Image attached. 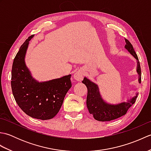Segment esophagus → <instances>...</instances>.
<instances>
[{
    "instance_id": "esophagus-1",
    "label": "esophagus",
    "mask_w": 151,
    "mask_h": 151,
    "mask_svg": "<svg viewBox=\"0 0 151 151\" xmlns=\"http://www.w3.org/2000/svg\"><path fill=\"white\" fill-rule=\"evenodd\" d=\"M73 77L76 81L78 82H81L84 77V72L82 70H78V71H76L75 74H74Z\"/></svg>"
}]
</instances>
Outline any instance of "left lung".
Here are the masks:
<instances>
[{
	"instance_id": "8db88e82",
	"label": "left lung",
	"mask_w": 151,
	"mask_h": 151,
	"mask_svg": "<svg viewBox=\"0 0 151 151\" xmlns=\"http://www.w3.org/2000/svg\"><path fill=\"white\" fill-rule=\"evenodd\" d=\"M125 41H126V45L124 47L125 49H127L137 60V72L139 76V82L141 83L142 71H141L138 57H137L132 45L130 43V41L126 39H125ZM82 83L84 84L88 88L86 104H87L89 112L93 115L95 119L99 121H110L123 116L127 114L129 109L135 103L136 98L137 97V93L135 97L127 101V102H122V103L117 105L108 104L101 98L100 94H99L97 85L91 82L86 77L82 81Z\"/></svg>"
}]
</instances>
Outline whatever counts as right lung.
<instances>
[{
    "instance_id": "obj_1",
    "label": "right lung",
    "mask_w": 151,
    "mask_h": 151,
    "mask_svg": "<svg viewBox=\"0 0 151 151\" xmlns=\"http://www.w3.org/2000/svg\"><path fill=\"white\" fill-rule=\"evenodd\" d=\"M28 37L21 46L14 60L11 86L17 104L25 114L37 119L47 120L55 117L64 97L71 88L70 75L44 82L34 80L24 63L29 41Z\"/></svg>"
}]
</instances>
